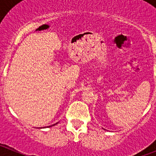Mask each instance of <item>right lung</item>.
Instances as JSON below:
<instances>
[{
  "label": "right lung",
  "instance_id": "obj_1",
  "mask_svg": "<svg viewBox=\"0 0 156 156\" xmlns=\"http://www.w3.org/2000/svg\"><path fill=\"white\" fill-rule=\"evenodd\" d=\"M55 124H57V123H55ZM55 124H54V125H55ZM52 126H53V125H52Z\"/></svg>",
  "mask_w": 156,
  "mask_h": 156
}]
</instances>
